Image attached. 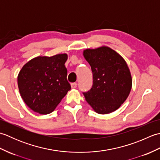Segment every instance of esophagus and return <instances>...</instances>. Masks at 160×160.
<instances>
[{
	"instance_id": "esophagus-1",
	"label": "esophagus",
	"mask_w": 160,
	"mask_h": 160,
	"mask_svg": "<svg viewBox=\"0 0 160 160\" xmlns=\"http://www.w3.org/2000/svg\"><path fill=\"white\" fill-rule=\"evenodd\" d=\"M77 85H78V84L76 82H73V83L71 84V87L72 89H75V88H76Z\"/></svg>"
}]
</instances>
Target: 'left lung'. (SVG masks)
I'll return each instance as SVG.
<instances>
[{"mask_svg":"<svg viewBox=\"0 0 160 160\" xmlns=\"http://www.w3.org/2000/svg\"><path fill=\"white\" fill-rule=\"evenodd\" d=\"M93 73V86L83 93L85 100L99 114L116 111L127 99L132 77L124 59L107 46L83 51Z\"/></svg>","mask_w":160,"mask_h":160,"instance_id":"8db88e82","label":"left lung"}]
</instances>
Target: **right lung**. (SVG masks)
Instances as JSON below:
<instances>
[{
	"instance_id": "right-lung-1",
	"label": "right lung",
	"mask_w": 160,
	"mask_h": 160,
	"mask_svg": "<svg viewBox=\"0 0 160 160\" xmlns=\"http://www.w3.org/2000/svg\"><path fill=\"white\" fill-rule=\"evenodd\" d=\"M67 58V53L38 56L20 71L18 86L20 96L34 112L42 115L52 113L71 89L64 66Z\"/></svg>"
}]
</instances>
